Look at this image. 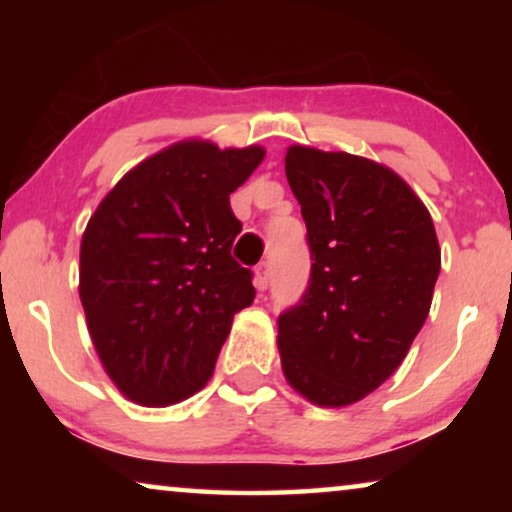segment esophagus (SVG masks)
Wrapping results in <instances>:
<instances>
[{
  "label": "esophagus",
  "instance_id": "obj_1",
  "mask_svg": "<svg viewBox=\"0 0 512 512\" xmlns=\"http://www.w3.org/2000/svg\"><path fill=\"white\" fill-rule=\"evenodd\" d=\"M270 277H272V268L270 263H258L256 268V289L265 291L270 286Z\"/></svg>",
  "mask_w": 512,
  "mask_h": 512
}]
</instances>
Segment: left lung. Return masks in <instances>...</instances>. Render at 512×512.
I'll use <instances>...</instances> for the list:
<instances>
[{
	"label": "left lung",
	"mask_w": 512,
	"mask_h": 512,
	"mask_svg": "<svg viewBox=\"0 0 512 512\" xmlns=\"http://www.w3.org/2000/svg\"><path fill=\"white\" fill-rule=\"evenodd\" d=\"M310 279L277 319L286 380L326 408L361 401L408 354L440 272L429 209L396 172L352 153L286 151Z\"/></svg>",
	"instance_id": "1"
}]
</instances>
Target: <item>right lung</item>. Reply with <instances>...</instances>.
Segmentation results:
<instances>
[{"label":"right lung","instance_id":"1","mask_svg":"<svg viewBox=\"0 0 512 512\" xmlns=\"http://www.w3.org/2000/svg\"><path fill=\"white\" fill-rule=\"evenodd\" d=\"M261 146L181 142L118 181L81 240V303L102 366L130 401L179 403L205 387L254 272L230 249L242 223L230 193Z\"/></svg>","mask_w":512,"mask_h":512}]
</instances>
